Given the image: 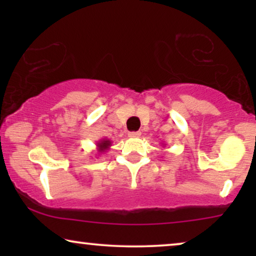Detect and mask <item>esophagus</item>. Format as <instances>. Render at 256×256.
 Listing matches in <instances>:
<instances>
[{
    "label": "esophagus",
    "mask_w": 256,
    "mask_h": 256,
    "mask_svg": "<svg viewBox=\"0 0 256 256\" xmlns=\"http://www.w3.org/2000/svg\"><path fill=\"white\" fill-rule=\"evenodd\" d=\"M128 136L132 138H138L141 136V132H129Z\"/></svg>",
    "instance_id": "34e87169"
}]
</instances>
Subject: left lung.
I'll list each match as a JSON object with an SVG mask.
<instances>
[{"label": "left lung", "instance_id": "obj_1", "mask_svg": "<svg viewBox=\"0 0 256 256\" xmlns=\"http://www.w3.org/2000/svg\"><path fill=\"white\" fill-rule=\"evenodd\" d=\"M162 144H163V143H162Z\"/></svg>", "mask_w": 256, "mask_h": 256}]
</instances>
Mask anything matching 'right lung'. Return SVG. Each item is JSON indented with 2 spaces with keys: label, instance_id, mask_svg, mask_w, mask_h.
Listing matches in <instances>:
<instances>
[{
  "label": "right lung",
  "instance_id": "obj_1",
  "mask_svg": "<svg viewBox=\"0 0 256 256\" xmlns=\"http://www.w3.org/2000/svg\"><path fill=\"white\" fill-rule=\"evenodd\" d=\"M96 156L102 155L104 152H106L108 149L112 146V141L108 138H101L96 143Z\"/></svg>",
  "mask_w": 256,
  "mask_h": 256
}]
</instances>
